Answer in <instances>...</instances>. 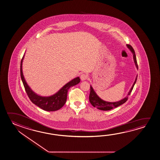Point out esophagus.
I'll return each instance as SVG.
<instances>
[{
    "label": "esophagus",
    "instance_id": "34e87169",
    "mask_svg": "<svg viewBox=\"0 0 160 160\" xmlns=\"http://www.w3.org/2000/svg\"><path fill=\"white\" fill-rule=\"evenodd\" d=\"M80 78H81V79L82 81H83L86 80L87 78V76L86 74H82L81 76H80Z\"/></svg>",
    "mask_w": 160,
    "mask_h": 160
}]
</instances>
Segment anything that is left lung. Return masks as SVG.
Here are the masks:
<instances>
[{
  "mask_svg": "<svg viewBox=\"0 0 160 160\" xmlns=\"http://www.w3.org/2000/svg\"><path fill=\"white\" fill-rule=\"evenodd\" d=\"M127 48L129 49V51L131 52L132 54H133V59L134 61V64L135 66L136 67L137 69H138V65H137V59H136V57L135 54L134 49H133L132 46H130L129 44L126 45ZM137 78V75L134 80V83L133 84L131 88L130 89L129 92H128V94L127 96L123 98V99L119 100L117 102H107L105 101L104 100L101 99L97 94L96 92L94 91V89L93 88V87L91 85V92H90V94L89 96V102L91 103L92 105L94 107H96L97 109L102 110V111H109L111 109H113L114 108L117 107L121 106V104H123L126 102L127 101L128 99V96L129 94H131V92H132L133 88L134 87V84L136 82Z\"/></svg>",
  "mask_w": 160,
  "mask_h": 160,
  "instance_id": "obj_1",
  "label": "left lung"
}]
</instances>
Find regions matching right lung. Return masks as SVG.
Segmentation results:
<instances>
[{
  "mask_svg": "<svg viewBox=\"0 0 160 160\" xmlns=\"http://www.w3.org/2000/svg\"><path fill=\"white\" fill-rule=\"evenodd\" d=\"M24 56L25 54L22 59L20 63V76L26 92L30 100L33 103L46 111H56L61 109L66 103L69 89L80 82L81 79L79 77H77L76 78H74L71 81L66 83L55 94L50 96H41L35 93L28 86L23 76L22 64Z\"/></svg>",
  "mask_w": 160,
  "mask_h": 160,
  "instance_id": "1",
  "label": "right lung"
}]
</instances>
